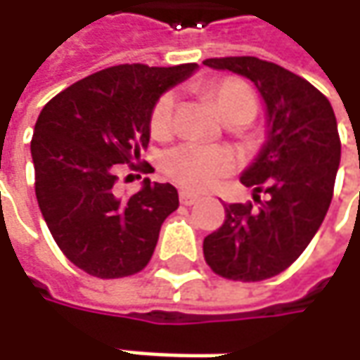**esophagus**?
<instances>
[{
	"instance_id": "1",
	"label": "esophagus",
	"mask_w": 360,
	"mask_h": 360,
	"mask_svg": "<svg viewBox=\"0 0 360 360\" xmlns=\"http://www.w3.org/2000/svg\"><path fill=\"white\" fill-rule=\"evenodd\" d=\"M200 200L196 194H190V192H180V204H184V206H192V204H196V202Z\"/></svg>"
}]
</instances>
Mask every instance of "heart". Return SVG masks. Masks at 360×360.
<instances>
[{"label": "heart", "instance_id": "1", "mask_svg": "<svg viewBox=\"0 0 360 360\" xmlns=\"http://www.w3.org/2000/svg\"><path fill=\"white\" fill-rule=\"evenodd\" d=\"M210 94L216 110L224 122L248 124L256 116V96L242 79L226 77L212 84ZM176 96L172 91L160 98L150 118V128L156 136H164L172 128ZM162 172L172 182L192 192H204L216 186L226 174L234 170V156L226 148L204 144H180L170 148L160 160Z\"/></svg>", "mask_w": 360, "mask_h": 360}]
</instances>
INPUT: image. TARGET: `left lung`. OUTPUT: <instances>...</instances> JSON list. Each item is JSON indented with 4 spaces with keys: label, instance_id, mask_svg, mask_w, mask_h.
I'll return each mask as SVG.
<instances>
[{
    "label": "left lung",
    "instance_id": "1",
    "mask_svg": "<svg viewBox=\"0 0 360 360\" xmlns=\"http://www.w3.org/2000/svg\"><path fill=\"white\" fill-rule=\"evenodd\" d=\"M204 65L250 79L266 114V138L240 174L260 206L226 204L224 224L204 238V258L224 278L264 281L288 269L325 220L340 164L337 118L312 84L276 63L242 56Z\"/></svg>",
    "mask_w": 360,
    "mask_h": 360
}]
</instances>
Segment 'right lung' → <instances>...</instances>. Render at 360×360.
Masks as SVG:
<instances>
[{
    "label": "right lung",
    "mask_w": 360,
    "mask_h": 360,
    "mask_svg": "<svg viewBox=\"0 0 360 360\" xmlns=\"http://www.w3.org/2000/svg\"><path fill=\"white\" fill-rule=\"evenodd\" d=\"M198 63L150 68L124 63L79 79L44 105L35 122L32 160L35 196L49 232L77 269L122 278L144 269L162 222L178 208V190L146 178L124 198L116 194L120 164L140 162L150 118L162 94L182 84Z\"/></svg>",
    "instance_id": "1"
}]
</instances>
